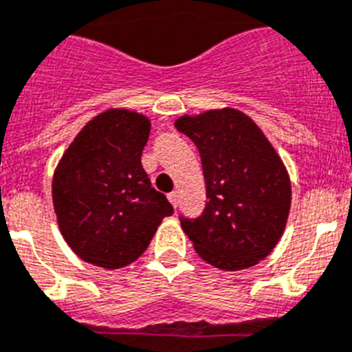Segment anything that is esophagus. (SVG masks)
I'll return each instance as SVG.
<instances>
[{
  "instance_id": "obj_1",
  "label": "esophagus",
  "mask_w": 352,
  "mask_h": 352,
  "mask_svg": "<svg viewBox=\"0 0 352 352\" xmlns=\"http://www.w3.org/2000/svg\"><path fill=\"white\" fill-rule=\"evenodd\" d=\"M168 200L172 201V206L177 209V206H179V195H177V191H172V193L168 195Z\"/></svg>"
}]
</instances>
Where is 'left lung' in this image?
<instances>
[{
  "label": "left lung",
  "mask_w": 352,
  "mask_h": 352,
  "mask_svg": "<svg viewBox=\"0 0 352 352\" xmlns=\"http://www.w3.org/2000/svg\"><path fill=\"white\" fill-rule=\"evenodd\" d=\"M179 133L200 152L207 204L180 225L198 255L225 271L252 267L273 252L285 230L290 180L282 159L255 122L225 108L180 117Z\"/></svg>",
  "instance_id": "8db88e82"
}]
</instances>
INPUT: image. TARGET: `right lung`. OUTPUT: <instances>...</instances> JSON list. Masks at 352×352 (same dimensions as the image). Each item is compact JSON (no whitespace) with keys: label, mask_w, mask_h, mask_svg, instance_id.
Returning a JSON list of instances; mask_svg holds the SVG:
<instances>
[{"label":"right lung","mask_w":352,"mask_h":352,"mask_svg":"<svg viewBox=\"0 0 352 352\" xmlns=\"http://www.w3.org/2000/svg\"><path fill=\"white\" fill-rule=\"evenodd\" d=\"M151 122L108 109L70 143L53 177L58 225L72 252L94 265L118 269L151 244L173 207L142 166Z\"/></svg>","instance_id":"obj_1"}]
</instances>
